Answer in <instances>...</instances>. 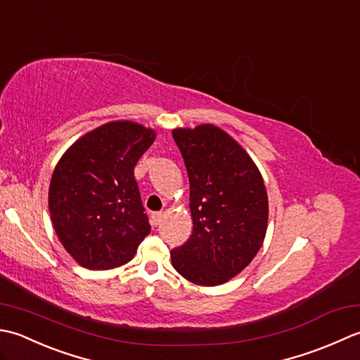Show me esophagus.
I'll list each match as a JSON object with an SVG mask.
<instances>
[{
  "label": "esophagus",
  "mask_w": 360,
  "mask_h": 360,
  "mask_svg": "<svg viewBox=\"0 0 360 360\" xmlns=\"http://www.w3.org/2000/svg\"><path fill=\"white\" fill-rule=\"evenodd\" d=\"M152 224L153 225H158L161 222V219H163V212L158 211V212H152Z\"/></svg>",
  "instance_id": "34e87169"
}]
</instances>
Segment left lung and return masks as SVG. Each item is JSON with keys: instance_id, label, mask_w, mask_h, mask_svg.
<instances>
[{"instance_id": "1", "label": "left lung", "mask_w": 360, "mask_h": 360, "mask_svg": "<svg viewBox=\"0 0 360 360\" xmlns=\"http://www.w3.org/2000/svg\"><path fill=\"white\" fill-rule=\"evenodd\" d=\"M189 177L193 234L174 248V269L188 281L217 285L252 262L267 230L269 200L248 153L211 124L175 129Z\"/></svg>"}]
</instances>
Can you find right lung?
<instances>
[{"mask_svg": "<svg viewBox=\"0 0 360 360\" xmlns=\"http://www.w3.org/2000/svg\"><path fill=\"white\" fill-rule=\"evenodd\" d=\"M155 131L130 121L104 124L71 146L49 185L54 230L72 258L91 270L129 262L150 233L134 169Z\"/></svg>", "mask_w": 360, "mask_h": 360, "instance_id": "add662e5", "label": "right lung"}]
</instances>
